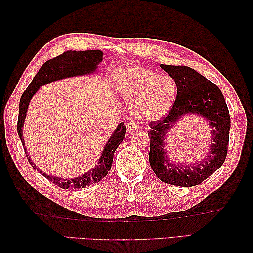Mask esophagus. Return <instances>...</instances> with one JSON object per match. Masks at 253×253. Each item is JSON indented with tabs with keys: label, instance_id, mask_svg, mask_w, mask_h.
I'll use <instances>...</instances> for the list:
<instances>
[{
	"label": "esophagus",
	"instance_id": "esophagus-1",
	"mask_svg": "<svg viewBox=\"0 0 253 253\" xmlns=\"http://www.w3.org/2000/svg\"><path fill=\"white\" fill-rule=\"evenodd\" d=\"M126 129L128 132H131V131H135V130H138L140 129V126L138 125V123L133 122V121H130L126 123Z\"/></svg>",
	"mask_w": 253,
	"mask_h": 253
}]
</instances>
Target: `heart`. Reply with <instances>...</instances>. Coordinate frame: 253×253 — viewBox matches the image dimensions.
<instances>
[{"mask_svg": "<svg viewBox=\"0 0 253 253\" xmlns=\"http://www.w3.org/2000/svg\"><path fill=\"white\" fill-rule=\"evenodd\" d=\"M116 88L124 99L133 104V113L141 121L164 116L177 94L175 80L146 67L122 69L116 75Z\"/></svg>", "mask_w": 253, "mask_h": 253, "instance_id": "obj_1", "label": "heart"}]
</instances>
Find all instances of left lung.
<instances>
[{
	"label": "left lung",
	"instance_id": "obj_1",
	"mask_svg": "<svg viewBox=\"0 0 253 253\" xmlns=\"http://www.w3.org/2000/svg\"><path fill=\"white\" fill-rule=\"evenodd\" d=\"M175 80L177 94L169 113L150 122V153L151 169L165 184L191 187L200 185L221 168L228 150L230 116L222 91L195 69L182 65H160ZM187 112H197L209 120L213 129L211 151L204 161L193 166L171 164L164 152V136L169 128Z\"/></svg>",
	"mask_w": 253,
	"mask_h": 253
}]
</instances>
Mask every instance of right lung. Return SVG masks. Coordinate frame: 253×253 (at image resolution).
I'll return each mask as SVG.
<instances>
[{"label": "right lung", "mask_w": 253, "mask_h": 253, "mask_svg": "<svg viewBox=\"0 0 253 253\" xmlns=\"http://www.w3.org/2000/svg\"><path fill=\"white\" fill-rule=\"evenodd\" d=\"M102 55H103V53L99 50L67 51L64 52L61 55L46 61L43 65L41 66L39 72L37 73L35 78L32 79V82L28 85V88L24 91V93L21 95L19 101L17 132L20 138V141L23 143L25 151V141L21 131H23L26 112L27 109H28L29 102L32 98V95L37 92L38 89H39L41 85L54 82V80L77 76V75L92 73L96 68V65L102 61ZM125 131L126 127L124 126V123H121L116 128L114 133H113V136L110 138V140L107 141L96 168L89 170L87 174L77 177V178L75 179H62L57 178V177L46 175L45 173H41V171H39V173L43 175L46 179L52 181L54 185L63 188V189H77V188H85L93 184H96V182H99L102 178H104L107 173H109V170L111 169L113 155H114L117 147L120 146V143L123 141L124 136H125ZM26 155L27 159L29 161V163L32 165V168L36 169L37 166L32 163L31 160L28 158V153L26 152Z\"/></svg>", "instance_id": "1"}]
</instances>
